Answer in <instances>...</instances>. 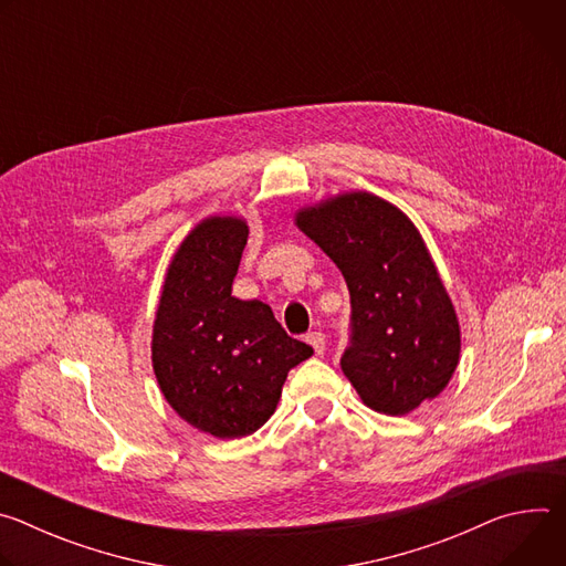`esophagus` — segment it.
<instances>
[{
	"mask_svg": "<svg viewBox=\"0 0 566 566\" xmlns=\"http://www.w3.org/2000/svg\"><path fill=\"white\" fill-rule=\"evenodd\" d=\"M306 343L313 347V352H315L317 356H322V354H325V349H327V336L322 334V332H311V334H306Z\"/></svg>",
	"mask_w": 566,
	"mask_h": 566,
	"instance_id": "1",
	"label": "esophagus"
}]
</instances>
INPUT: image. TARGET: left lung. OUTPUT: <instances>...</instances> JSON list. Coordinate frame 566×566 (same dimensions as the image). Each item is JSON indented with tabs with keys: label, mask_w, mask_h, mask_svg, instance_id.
I'll list each match as a JSON object with an SVG mask.
<instances>
[{
	"label": "left lung",
	"mask_w": 566,
	"mask_h": 566,
	"mask_svg": "<svg viewBox=\"0 0 566 566\" xmlns=\"http://www.w3.org/2000/svg\"><path fill=\"white\" fill-rule=\"evenodd\" d=\"M295 226L340 269L352 295V347L340 367L367 408L406 417L450 382L461 329L412 219L363 190L295 212Z\"/></svg>",
	"instance_id": "1"
}]
</instances>
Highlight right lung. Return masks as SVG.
<instances>
[{"label": "right lung", "instance_id": "1", "mask_svg": "<svg viewBox=\"0 0 566 566\" xmlns=\"http://www.w3.org/2000/svg\"><path fill=\"white\" fill-rule=\"evenodd\" d=\"M249 239L237 214L201 219L175 251L151 327V367L170 408L199 432L239 439L275 412L291 367L313 349L269 304L232 295Z\"/></svg>", "mask_w": 566, "mask_h": 566}]
</instances>
